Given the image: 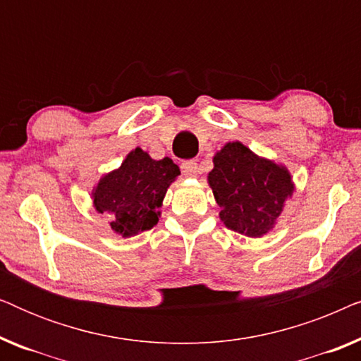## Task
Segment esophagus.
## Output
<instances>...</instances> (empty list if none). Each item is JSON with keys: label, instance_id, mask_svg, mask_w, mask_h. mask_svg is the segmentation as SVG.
<instances>
[{"label": "esophagus", "instance_id": "obj_1", "mask_svg": "<svg viewBox=\"0 0 361 361\" xmlns=\"http://www.w3.org/2000/svg\"><path fill=\"white\" fill-rule=\"evenodd\" d=\"M180 169H182V174H184V176L194 177V176H197V172H199V166H197V161L190 159V161L182 162Z\"/></svg>", "mask_w": 361, "mask_h": 361}]
</instances>
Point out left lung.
<instances>
[{
	"mask_svg": "<svg viewBox=\"0 0 361 361\" xmlns=\"http://www.w3.org/2000/svg\"><path fill=\"white\" fill-rule=\"evenodd\" d=\"M209 184L230 230L258 238L273 228L294 184L286 167L228 142L214 157Z\"/></svg>",
	"mask_w": 361,
	"mask_h": 361,
	"instance_id": "obj_1",
	"label": "left lung"
}]
</instances>
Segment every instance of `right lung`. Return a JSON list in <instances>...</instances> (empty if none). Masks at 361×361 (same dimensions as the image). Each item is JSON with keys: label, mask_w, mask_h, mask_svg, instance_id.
Segmentation results:
<instances>
[{"label": "right lung", "mask_w": 361, "mask_h": 361, "mask_svg": "<svg viewBox=\"0 0 361 361\" xmlns=\"http://www.w3.org/2000/svg\"><path fill=\"white\" fill-rule=\"evenodd\" d=\"M180 174L172 159H151L140 147L131 151L120 169L98 182L93 204L98 214H110V226L123 236L151 230L159 220L157 212L167 187Z\"/></svg>", "instance_id": "1"}]
</instances>
